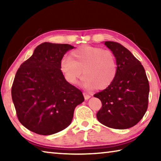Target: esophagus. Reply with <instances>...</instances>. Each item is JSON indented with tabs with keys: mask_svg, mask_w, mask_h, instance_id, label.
I'll use <instances>...</instances> for the list:
<instances>
[{
	"mask_svg": "<svg viewBox=\"0 0 161 161\" xmlns=\"http://www.w3.org/2000/svg\"><path fill=\"white\" fill-rule=\"evenodd\" d=\"M83 95H84V99H85L86 100L89 99V98L91 97V95H89V94H88L87 93H85V92H84V93H83Z\"/></svg>",
	"mask_w": 161,
	"mask_h": 161,
	"instance_id": "34e87169",
	"label": "esophagus"
}]
</instances>
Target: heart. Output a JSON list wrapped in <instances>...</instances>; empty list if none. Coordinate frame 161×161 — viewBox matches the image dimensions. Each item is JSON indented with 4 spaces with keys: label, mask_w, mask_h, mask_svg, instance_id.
I'll use <instances>...</instances> for the list:
<instances>
[{
    "label": "heart",
    "mask_w": 161,
    "mask_h": 161,
    "mask_svg": "<svg viewBox=\"0 0 161 161\" xmlns=\"http://www.w3.org/2000/svg\"><path fill=\"white\" fill-rule=\"evenodd\" d=\"M60 69L65 80L76 84L81 74V85L91 90L107 88L113 82L117 73L116 57L111 50L84 45L71 52L70 57L60 61Z\"/></svg>",
    "instance_id": "1"
}]
</instances>
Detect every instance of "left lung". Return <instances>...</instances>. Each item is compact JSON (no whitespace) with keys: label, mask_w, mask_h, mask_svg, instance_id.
Here are the masks:
<instances>
[{"label":"left lung","mask_w":161,"mask_h":161,"mask_svg":"<svg viewBox=\"0 0 161 161\" xmlns=\"http://www.w3.org/2000/svg\"><path fill=\"white\" fill-rule=\"evenodd\" d=\"M104 45L116 57L117 73L107 89L94 95L102 103L97 118L112 129H129L141 121L148 108V78L143 65L128 49L115 42L106 41Z\"/></svg>","instance_id":"8db88e82"}]
</instances>
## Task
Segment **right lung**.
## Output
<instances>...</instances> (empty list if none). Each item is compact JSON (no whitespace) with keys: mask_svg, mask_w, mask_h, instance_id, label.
<instances>
[{"mask_svg":"<svg viewBox=\"0 0 161 161\" xmlns=\"http://www.w3.org/2000/svg\"><path fill=\"white\" fill-rule=\"evenodd\" d=\"M73 48L43 42L16 72L12 99L19 121L32 132L46 136L64 129L84 102L82 92L66 81L60 69L61 59Z\"/></svg>","mask_w":161,"mask_h":161,"instance_id":"obj_1","label":"right lung"}]
</instances>
